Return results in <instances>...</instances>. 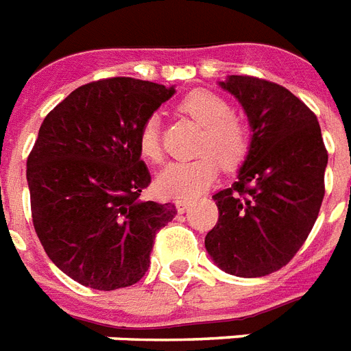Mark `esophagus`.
I'll list each match as a JSON object with an SVG mask.
<instances>
[{
  "label": "esophagus",
  "mask_w": 351,
  "mask_h": 351,
  "mask_svg": "<svg viewBox=\"0 0 351 351\" xmlns=\"http://www.w3.org/2000/svg\"><path fill=\"white\" fill-rule=\"evenodd\" d=\"M190 206H192V202L186 201V199H179L178 202H176V208H178L179 213H184V211L190 210Z\"/></svg>",
  "instance_id": "obj_1"
}]
</instances>
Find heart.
Listing matches in <instances>:
<instances>
[{
	"label": "heart",
	"mask_w": 351,
	"mask_h": 351,
	"mask_svg": "<svg viewBox=\"0 0 351 351\" xmlns=\"http://www.w3.org/2000/svg\"><path fill=\"white\" fill-rule=\"evenodd\" d=\"M184 114L202 125L197 152L190 161L170 163L159 172L156 186L163 195L192 199L215 181L219 167L234 169L249 152V132L244 121L231 114L230 104L211 91H193L179 104ZM138 149L145 159L159 163L163 158L159 118L149 117L138 134Z\"/></svg>",
	"instance_id": "1"
}]
</instances>
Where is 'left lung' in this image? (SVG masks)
<instances>
[{
    "label": "left lung",
    "mask_w": 351,
    "mask_h": 351,
    "mask_svg": "<svg viewBox=\"0 0 351 351\" xmlns=\"http://www.w3.org/2000/svg\"><path fill=\"white\" fill-rule=\"evenodd\" d=\"M222 89L253 130L237 181L213 195L219 221L204 245L240 278L267 276L291 262L319 215L328 152L314 112L280 84L230 75Z\"/></svg>",
    "instance_id": "1"
}]
</instances>
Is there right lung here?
I'll return each instance as SVG.
<instances>
[{"label": "right lung", "instance_id": "1", "mask_svg": "<svg viewBox=\"0 0 351 351\" xmlns=\"http://www.w3.org/2000/svg\"><path fill=\"white\" fill-rule=\"evenodd\" d=\"M176 89L112 77L48 112L26 161L32 221L51 262L80 285L114 291L145 276L172 202L141 201L150 173L138 134Z\"/></svg>", "mask_w": 351, "mask_h": 351}]
</instances>
